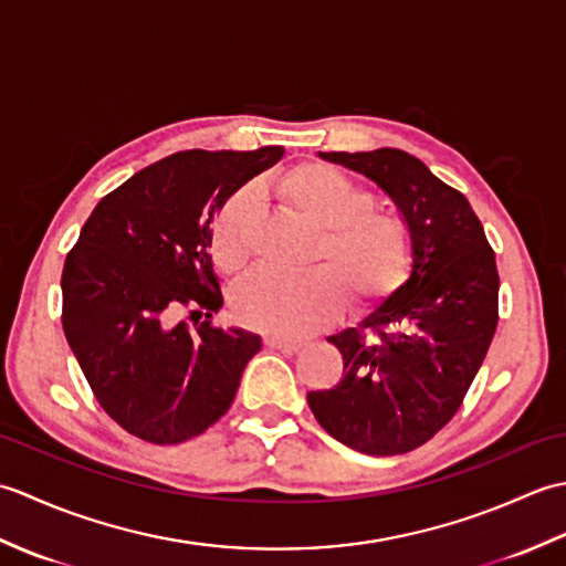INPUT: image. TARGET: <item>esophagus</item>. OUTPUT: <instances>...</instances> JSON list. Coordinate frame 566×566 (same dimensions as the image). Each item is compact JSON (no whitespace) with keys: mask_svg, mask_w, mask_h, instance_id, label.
<instances>
[{"mask_svg":"<svg viewBox=\"0 0 566 566\" xmlns=\"http://www.w3.org/2000/svg\"><path fill=\"white\" fill-rule=\"evenodd\" d=\"M264 345L276 347V350H284V353H298L304 347V343L286 340V338H280V335H264Z\"/></svg>","mask_w":566,"mask_h":566,"instance_id":"obj_1","label":"esophagus"}]
</instances>
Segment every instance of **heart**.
Returning <instances> with one entry per match:
<instances>
[{
    "label": "heart",
    "mask_w": 566,
    "mask_h": 566,
    "mask_svg": "<svg viewBox=\"0 0 566 566\" xmlns=\"http://www.w3.org/2000/svg\"><path fill=\"white\" fill-rule=\"evenodd\" d=\"M274 195L298 219L314 226L304 274L258 270L233 290L238 321L252 331L302 338L338 316L343 296L353 308L384 302L403 284L413 260V238L401 213L379 209L369 189L331 165L304 163L276 177ZM252 199L238 191L213 216L209 252L223 274L250 258L248 219Z\"/></svg>",
    "instance_id": "obj_1"
}]
</instances>
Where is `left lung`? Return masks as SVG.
<instances>
[{
    "label": "left lung",
    "mask_w": 566,
    "mask_h": 566,
    "mask_svg": "<svg viewBox=\"0 0 566 566\" xmlns=\"http://www.w3.org/2000/svg\"><path fill=\"white\" fill-rule=\"evenodd\" d=\"M369 177L411 228V276L357 328L331 335L343 379L308 391L321 428L365 454L428 442L462 406L499 323L496 258L462 191L396 148L318 153Z\"/></svg>",
    "instance_id": "8db88e82"
}]
</instances>
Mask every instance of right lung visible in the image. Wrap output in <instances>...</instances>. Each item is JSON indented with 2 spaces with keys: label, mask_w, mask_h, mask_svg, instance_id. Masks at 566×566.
<instances>
[{
  "label": "right lung",
  "mask_w": 566,
  "mask_h": 566,
  "mask_svg": "<svg viewBox=\"0 0 566 566\" xmlns=\"http://www.w3.org/2000/svg\"><path fill=\"white\" fill-rule=\"evenodd\" d=\"M284 148L182 150L109 191L63 268V331L94 399L130 436L177 444L231 408L260 335L213 326V216ZM187 307L196 326L178 321ZM205 318L201 319L200 316Z\"/></svg>",
  "instance_id": "add662e5"
}]
</instances>
